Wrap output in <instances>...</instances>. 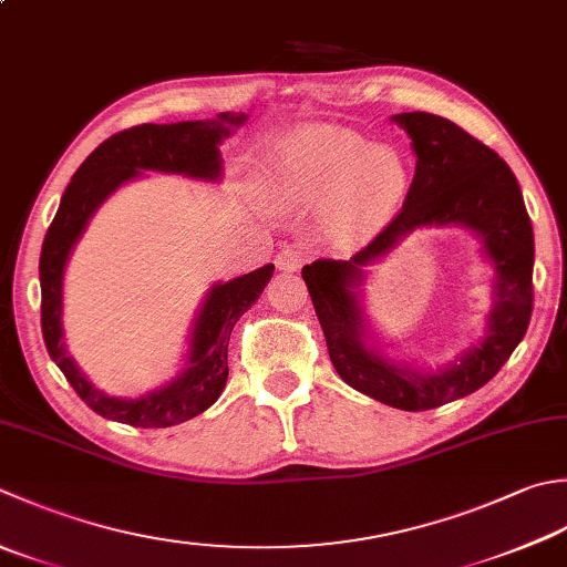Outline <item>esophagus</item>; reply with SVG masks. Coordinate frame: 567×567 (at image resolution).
I'll use <instances>...</instances> for the list:
<instances>
[{
	"instance_id": "esophagus-1",
	"label": "esophagus",
	"mask_w": 567,
	"mask_h": 567,
	"mask_svg": "<svg viewBox=\"0 0 567 567\" xmlns=\"http://www.w3.org/2000/svg\"><path fill=\"white\" fill-rule=\"evenodd\" d=\"M275 262H277V268H280V270L295 272V270L302 268L305 252L299 250V248H295V246H282V250L277 252V260Z\"/></svg>"
}]
</instances>
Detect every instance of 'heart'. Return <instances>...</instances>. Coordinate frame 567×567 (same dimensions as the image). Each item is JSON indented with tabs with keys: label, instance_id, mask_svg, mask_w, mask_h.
I'll list each match as a JSON object with an SVG mask.
<instances>
[{
	"label": "heart",
	"instance_id": "b5f03b06",
	"mask_svg": "<svg viewBox=\"0 0 567 567\" xmlns=\"http://www.w3.org/2000/svg\"><path fill=\"white\" fill-rule=\"evenodd\" d=\"M408 186L401 152L329 122L290 132L262 179L265 196L277 206L324 204L331 236L347 246L371 238L401 206Z\"/></svg>",
	"mask_w": 567,
	"mask_h": 567
}]
</instances>
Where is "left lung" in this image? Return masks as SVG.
Wrapping results in <instances>:
<instances>
[{
	"instance_id": "obj_1",
	"label": "left lung",
	"mask_w": 567,
	"mask_h": 567,
	"mask_svg": "<svg viewBox=\"0 0 567 567\" xmlns=\"http://www.w3.org/2000/svg\"><path fill=\"white\" fill-rule=\"evenodd\" d=\"M415 150V176L403 208L351 260H315L302 277L324 329L329 359L359 393L398 410H432L480 391L502 371L526 337L534 312V228L514 172L484 142L432 113L393 117ZM457 223L474 229L497 270L491 331L445 372L393 367L362 343V318L352 290L362 268L408 231Z\"/></svg>"
}]
</instances>
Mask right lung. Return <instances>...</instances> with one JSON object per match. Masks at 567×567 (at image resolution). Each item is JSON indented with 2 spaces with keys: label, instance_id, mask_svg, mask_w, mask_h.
<instances>
[{
  "label": "right lung",
  "instance_id": "obj_1",
  "mask_svg": "<svg viewBox=\"0 0 567 567\" xmlns=\"http://www.w3.org/2000/svg\"><path fill=\"white\" fill-rule=\"evenodd\" d=\"M243 122H246V115L220 113L216 120L122 130L95 147L91 157L78 166L71 184L65 186L61 206L55 210L47 238H43L39 260L41 331L53 363L63 371L65 381L73 385L81 401L97 415L132 427H172L202 415L224 393L230 331L262 295L275 265H262V268L236 277L226 285H214L198 312L184 373L174 383L142 395L137 401H125V398L97 391L65 353L61 341L63 270L87 218L120 184L135 179L142 169L218 179V144L230 135V127L243 125Z\"/></svg>",
  "mask_w": 567,
  "mask_h": 567
}]
</instances>
